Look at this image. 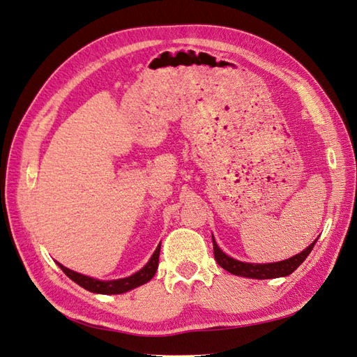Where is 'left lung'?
Returning a JSON list of instances; mask_svg holds the SVG:
<instances>
[{
  "instance_id": "1",
  "label": "left lung",
  "mask_w": 357,
  "mask_h": 357,
  "mask_svg": "<svg viewBox=\"0 0 357 357\" xmlns=\"http://www.w3.org/2000/svg\"><path fill=\"white\" fill-rule=\"evenodd\" d=\"M213 242V255L215 260L218 262L221 268H224L225 271H229L234 275H241V277H248V279H257V280H265V279H275V277H286L292 274L295 269H297L309 253L312 248L315 247L317 239L312 242V244L303 250L301 253L295 255L289 259L282 260V262H274V264H248V262H239V260L233 259L227 256L224 251L218 247V244L215 242V238L212 236Z\"/></svg>"
}]
</instances>
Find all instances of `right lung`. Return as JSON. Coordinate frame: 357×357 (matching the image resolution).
<instances>
[{"label": "right lung", "instance_id": "obj_1", "mask_svg": "<svg viewBox=\"0 0 357 357\" xmlns=\"http://www.w3.org/2000/svg\"><path fill=\"white\" fill-rule=\"evenodd\" d=\"M159 255H160V244L158 245V248H155L151 259L149 260V264H146L141 269V271H137L130 277H126V279H118V280H97V279H93V277H88V275H83L80 273H75V271H73V269H69L59 262H57V265L62 268V271L69 277V279L75 282L77 284H80L82 288H84L86 291L95 292V294L112 295V294H124L127 291H132V289L137 288V286H141L146 282H150L154 277L155 271H158Z\"/></svg>", "mask_w": 357, "mask_h": 357}]
</instances>
